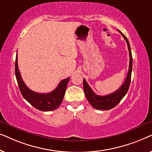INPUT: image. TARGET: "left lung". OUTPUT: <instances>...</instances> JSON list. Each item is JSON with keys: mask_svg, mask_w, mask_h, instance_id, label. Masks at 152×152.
Returning <instances> with one entry per match:
<instances>
[{"mask_svg": "<svg viewBox=\"0 0 152 152\" xmlns=\"http://www.w3.org/2000/svg\"><path fill=\"white\" fill-rule=\"evenodd\" d=\"M120 34L122 35L124 39H125L126 43L128 45V50L129 52V71L126 76V80L124 81V84L118 89L115 92L111 93L104 96H101L98 95L93 92L92 89L89 85L87 84V82L84 79L83 80V84H84V91L85 95L87 100L88 102L94 107L95 109L98 110H109L112 108L115 107L116 105H118L122 99L124 97V95L126 94L130 86L131 82V77H132V51H131V48L129 43L126 37L124 36L123 33H122L119 31Z\"/></svg>", "mask_w": 152, "mask_h": 152, "instance_id": "left-lung-1", "label": "left lung"}]
</instances>
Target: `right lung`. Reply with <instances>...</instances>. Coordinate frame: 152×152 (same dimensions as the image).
<instances>
[{
  "label": "right lung",
  "mask_w": 152,
  "mask_h": 152,
  "mask_svg": "<svg viewBox=\"0 0 152 152\" xmlns=\"http://www.w3.org/2000/svg\"><path fill=\"white\" fill-rule=\"evenodd\" d=\"M15 75L20 91L23 97L38 110L42 111H50L59 107L65 94L66 87L70 77L61 80L57 88L48 93H39L28 88L20 75L18 67V57L16 54L15 61Z\"/></svg>",
  "instance_id": "obj_1"
}]
</instances>
